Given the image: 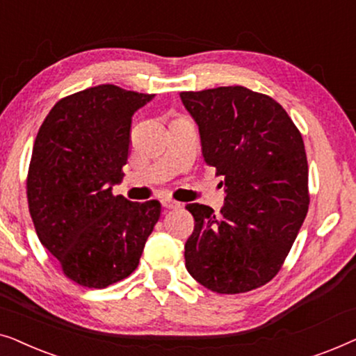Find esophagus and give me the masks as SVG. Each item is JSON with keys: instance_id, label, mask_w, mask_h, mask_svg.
Returning <instances> with one entry per match:
<instances>
[{"instance_id": "obj_1", "label": "esophagus", "mask_w": 356, "mask_h": 356, "mask_svg": "<svg viewBox=\"0 0 356 356\" xmlns=\"http://www.w3.org/2000/svg\"><path fill=\"white\" fill-rule=\"evenodd\" d=\"M162 206L165 209H178V207H181V204L173 201V199H170V197H163L162 199Z\"/></svg>"}]
</instances>
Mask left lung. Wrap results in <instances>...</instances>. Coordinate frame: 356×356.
<instances>
[{
	"mask_svg": "<svg viewBox=\"0 0 356 356\" xmlns=\"http://www.w3.org/2000/svg\"><path fill=\"white\" fill-rule=\"evenodd\" d=\"M199 128L204 162L223 175L220 213L188 204L184 245L193 279L245 293L275 277L308 212V160L300 131L274 99L230 86L179 94Z\"/></svg>",
	"mask_w": 356,
	"mask_h": 356,
	"instance_id": "1",
	"label": "left lung"
}]
</instances>
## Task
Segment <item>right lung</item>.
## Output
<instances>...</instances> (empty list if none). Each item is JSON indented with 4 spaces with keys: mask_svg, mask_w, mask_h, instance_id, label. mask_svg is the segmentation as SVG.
I'll return each mask as SVG.
<instances>
[{
    "mask_svg": "<svg viewBox=\"0 0 356 356\" xmlns=\"http://www.w3.org/2000/svg\"><path fill=\"white\" fill-rule=\"evenodd\" d=\"M154 95L102 84L65 97L33 143L29 211L67 279L105 289L133 274L160 202L113 196L129 157L133 115Z\"/></svg>",
    "mask_w": 356,
    "mask_h": 356,
    "instance_id": "right-lung-1",
    "label": "right lung"
}]
</instances>
